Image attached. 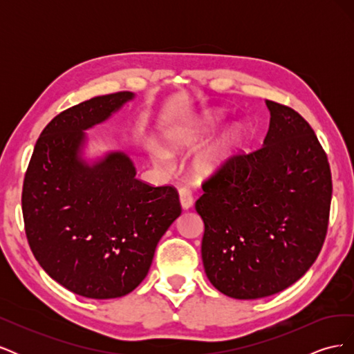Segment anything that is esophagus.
<instances>
[{"mask_svg": "<svg viewBox=\"0 0 354 354\" xmlns=\"http://www.w3.org/2000/svg\"><path fill=\"white\" fill-rule=\"evenodd\" d=\"M178 198H180V203L183 209H189L194 205V196H192V192L186 187H181L178 190Z\"/></svg>", "mask_w": 354, "mask_h": 354, "instance_id": "obj_1", "label": "esophagus"}]
</instances>
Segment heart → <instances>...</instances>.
<instances>
[{"instance_id":"heart-1","label":"heart","mask_w":354,"mask_h":354,"mask_svg":"<svg viewBox=\"0 0 354 354\" xmlns=\"http://www.w3.org/2000/svg\"><path fill=\"white\" fill-rule=\"evenodd\" d=\"M220 116L218 115H208L207 120L203 121L199 130L196 133H180L169 138V145L173 149H185L189 146H194L199 138L205 134L212 133L220 125ZM242 140V131L239 128H233L220 142L214 143L212 146L207 147L202 151L194 160V169L195 174L199 177H208L216 174L217 171L223 168V165L227 162V159L233 153V149L236 147ZM159 159H165L167 153L162 151L155 152Z\"/></svg>"}]
</instances>
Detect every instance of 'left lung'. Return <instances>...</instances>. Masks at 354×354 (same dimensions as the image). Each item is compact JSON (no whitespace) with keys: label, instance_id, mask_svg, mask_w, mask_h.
Returning <instances> with one entry per match:
<instances>
[{"label":"left lung","instance_id":"left-lung-1","mask_svg":"<svg viewBox=\"0 0 354 354\" xmlns=\"http://www.w3.org/2000/svg\"><path fill=\"white\" fill-rule=\"evenodd\" d=\"M261 147L227 159L202 183V261L224 295L255 299L297 282L322 250L332 198L328 156L289 106L266 102Z\"/></svg>","mask_w":354,"mask_h":354}]
</instances>
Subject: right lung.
<instances>
[{
    "label": "right lung",
    "mask_w": 354,
    "mask_h": 354,
    "mask_svg": "<svg viewBox=\"0 0 354 354\" xmlns=\"http://www.w3.org/2000/svg\"><path fill=\"white\" fill-rule=\"evenodd\" d=\"M134 94L99 95L60 112L42 130L24 180L22 211L30 251L69 291L95 299L127 295L145 279L156 245L181 214L173 186L136 178L127 155L87 165L84 130Z\"/></svg>",
    "instance_id": "add662e5"
}]
</instances>
